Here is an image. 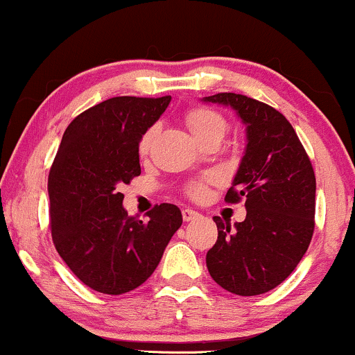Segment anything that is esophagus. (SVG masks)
Segmentation results:
<instances>
[{
	"mask_svg": "<svg viewBox=\"0 0 355 355\" xmlns=\"http://www.w3.org/2000/svg\"><path fill=\"white\" fill-rule=\"evenodd\" d=\"M182 217H183V220H185V222H190V220L197 218L198 214H197V211H195V210L185 209V210H182Z\"/></svg>",
	"mask_w": 355,
	"mask_h": 355,
	"instance_id": "1",
	"label": "esophagus"
}]
</instances>
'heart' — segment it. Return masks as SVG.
Returning <instances> with one entry per match:
<instances>
[{
	"label": "heart",
	"mask_w": 355,
	"mask_h": 355,
	"mask_svg": "<svg viewBox=\"0 0 355 355\" xmlns=\"http://www.w3.org/2000/svg\"><path fill=\"white\" fill-rule=\"evenodd\" d=\"M185 123L189 126L191 135L197 138L198 141L210 135H217L222 138L227 132V121L225 118L220 115L215 110L207 108V107H195L190 108L185 115ZM155 135V126L153 128L146 130V133L141 137L140 140V150L141 155L148 153L150 144H152V138ZM205 193V182H195L189 187V195L190 197L200 198Z\"/></svg>",
	"instance_id": "1"
}]
</instances>
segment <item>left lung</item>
<instances>
[{
    "mask_svg": "<svg viewBox=\"0 0 355 355\" xmlns=\"http://www.w3.org/2000/svg\"><path fill=\"white\" fill-rule=\"evenodd\" d=\"M230 107L247 126V148L225 202L245 198L247 217L232 229L214 217L218 237L207 268L220 287L260 295L294 272L307 252L315 217V175L295 130L275 108L237 93L205 96Z\"/></svg>",
    "mask_w": 355,
    "mask_h": 355,
    "instance_id": "8db88e82",
    "label": "left lung"
}]
</instances>
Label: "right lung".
<instances>
[{
  "instance_id": "right-lung-1",
  "label": "right lung",
  "mask_w": 355,
  "mask_h": 355,
  "mask_svg": "<svg viewBox=\"0 0 355 355\" xmlns=\"http://www.w3.org/2000/svg\"><path fill=\"white\" fill-rule=\"evenodd\" d=\"M170 100L115 96L88 108L64 130L51 165L53 243L73 274L101 294L140 287L182 225L172 203L155 205L146 222L130 217L118 191L141 173L138 145Z\"/></svg>"
}]
</instances>
